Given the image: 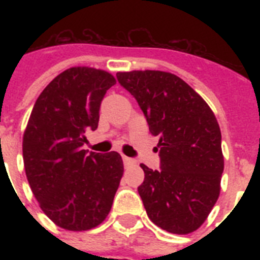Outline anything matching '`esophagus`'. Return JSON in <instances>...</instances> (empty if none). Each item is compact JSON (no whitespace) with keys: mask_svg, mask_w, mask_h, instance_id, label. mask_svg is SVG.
Segmentation results:
<instances>
[{"mask_svg":"<svg viewBox=\"0 0 260 260\" xmlns=\"http://www.w3.org/2000/svg\"><path fill=\"white\" fill-rule=\"evenodd\" d=\"M122 160H124V165H125V166H128V165H135V163H136L134 159L128 158V156H122Z\"/></svg>","mask_w":260,"mask_h":260,"instance_id":"obj_1","label":"esophagus"}]
</instances>
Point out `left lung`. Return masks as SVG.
Segmentation results:
<instances>
[{"mask_svg":"<svg viewBox=\"0 0 260 260\" xmlns=\"http://www.w3.org/2000/svg\"><path fill=\"white\" fill-rule=\"evenodd\" d=\"M116 75L139 102L151 135L159 139L160 170L140 165L144 182L138 190L147 214L167 232L191 234L205 222L221 189L224 156L216 116L196 90L171 73Z\"/></svg>","mask_w":260,"mask_h":260,"instance_id":"1","label":"left lung"}]
</instances>
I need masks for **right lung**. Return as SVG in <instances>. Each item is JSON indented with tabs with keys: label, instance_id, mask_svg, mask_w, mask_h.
I'll list each match as a JSON object with an SVG mask.
<instances>
[{
	"label": "right lung",
	"instance_id": "obj_1",
	"mask_svg": "<svg viewBox=\"0 0 260 260\" xmlns=\"http://www.w3.org/2000/svg\"><path fill=\"white\" fill-rule=\"evenodd\" d=\"M114 83L108 71L67 69L39 95L24 131L26 179L39 206L63 230L100 225L121 181V155L83 150L86 132L97 129L102 98Z\"/></svg>",
	"mask_w": 260,
	"mask_h": 260
}]
</instances>
